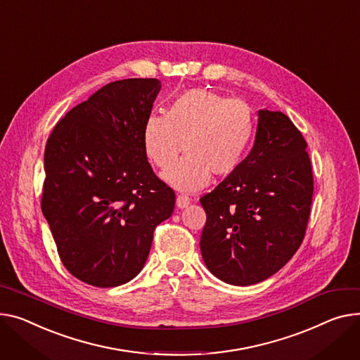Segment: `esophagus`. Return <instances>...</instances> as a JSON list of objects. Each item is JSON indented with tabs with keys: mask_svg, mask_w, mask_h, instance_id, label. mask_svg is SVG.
I'll return each mask as SVG.
<instances>
[{
	"mask_svg": "<svg viewBox=\"0 0 360 360\" xmlns=\"http://www.w3.org/2000/svg\"><path fill=\"white\" fill-rule=\"evenodd\" d=\"M191 200L186 195H178L176 197V207L178 208H185L186 205H189Z\"/></svg>",
	"mask_w": 360,
	"mask_h": 360,
	"instance_id": "obj_1",
	"label": "esophagus"
}]
</instances>
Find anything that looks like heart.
Listing matches in <instances>:
<instances>
[{
    "mask_svg": "<svg viewBox=\"0 0 360 360\" xmlns=\"http://www.w3.org/2000/svg\"><path fill=\"white\" fill-rule=\"evenodd\" d=\"M255 131L253 111L242 100L204 88L181 92L167 112H152L143 129V150L166 182L185 193L204 188L211 174L229 176L242 165Z\"/></svg>",
    "mask_w": 360,
    "mask_h": 360,
    "instance_id": "obj_1",
    "label": "heart"
}]
</instances>
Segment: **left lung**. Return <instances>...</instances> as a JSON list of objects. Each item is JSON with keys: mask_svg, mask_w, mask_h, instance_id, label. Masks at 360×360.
I'll use <instances>...</instances> for the list:
<instances>
[{"mask_svg": "<svg viewBox=\"0 0 360 360\" xmlns=\"http://www.w3.org/2000/svg\"><path fill=\"white\" fill-rule=\"evenodd\" d=\"M314 181L307 141L281 111H259L252 152L201 197L207 214L200 248L212 275L253 285L276 274L300 249Z\"/></svg>", "mask_w": 360, "mask_h": 360, "instance_id": "8db88e82", "label": "left lung"}]
</instances>
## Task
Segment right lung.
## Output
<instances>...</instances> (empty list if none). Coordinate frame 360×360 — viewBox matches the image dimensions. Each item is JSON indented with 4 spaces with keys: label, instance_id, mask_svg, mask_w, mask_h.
Returning <instances> with one entry per match:
<instances>
[{
    "label": "right lung",
    "instance_id": "right-lung-1",
    "mask_svg": "<svg viewBox=\"0 0 360 360\" xmlns=\"http://www.w3.org/2000/svg\"><path fill=\"white\" fill-rule=\"evenodd\" d=\"M160 81H114L66 112L44 149L41 212L63 266L111 288L145 266L153 231L175 207L143 150Z\"/></svg>",
    "mask_w": 360,
    "mask_h": 360
}]
</instances>
